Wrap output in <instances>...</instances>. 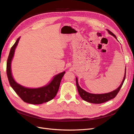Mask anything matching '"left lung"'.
Segmentation results:
<instances>
[{"label": "left lung", "instance_id": "8db88e82", "mask_svg": "<svg viewBox=\"0 0 134 134\" xmlns=\"http://www.w3.org/2000/svg\"><path fill=\"white\" fill-rule=\"evenodd\" d=\"M107 30L108 31L109 34L113 35L114 37L116 39L118 40L116 36H115L111 31H110L109 30L107 29ZM125 74H124V76L123 78V80L121 83V84L116 89H115L111 92H109L108 93H105V94H92L88 93V92L86 91L84 89H82L81 87L79 86V84H78V80L77 78L76 77V84L77 86V89L78 93H79L80 96L82 99L87 101V102H89L90 103L93 104H101L106 102V101H108L112 99H114L115 96H116L119 91L120 90L121 87L123 84L124 82V80L125 79V76H126V68H125Z\"/></svg>", "mask_w": 134, "mask_h": 134}]
</instances>
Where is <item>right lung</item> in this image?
Instances as JSON below:
<instances>
[{
    "label": "right lung",
    "instance_id": "right-lung-1",
    "mask_svg": "<svg viewBox=\"0 0 134 134\" xmlns=\"http://www.w3.org/2000/svg\"><path fill=\"white\" fill-rule=\"evenodd\" d=\"M20 37L12 47L7 63V74L9 84L20 98L25 103L31 104H41L52 100L56 96L62 77L65 71L55 75L48 84L37 88H29L18 84L14 79L12 73L11 64L15 49Z\"/></svg>",
    "mask_w": 134,
    "mask_h": 134
}]
</instances>
